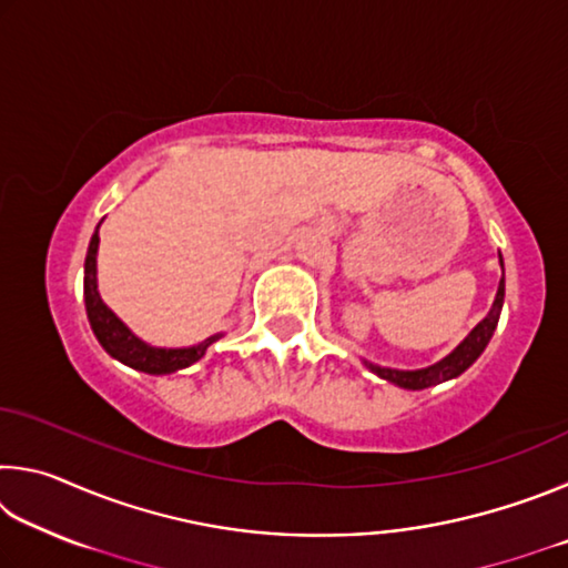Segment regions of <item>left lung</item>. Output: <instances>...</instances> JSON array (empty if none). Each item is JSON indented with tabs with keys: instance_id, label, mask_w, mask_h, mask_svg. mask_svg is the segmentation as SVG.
I'll return each mask as SVG.
<instances>
[{
	"instance_id": "1",
	"label": "left lung",
	"mask_w": 568,
	"mask_h": 568,
	"mask_svg": "<svg viewBox=\"0 0 568 568\" xmlns=\"http://www.w3.org/2000/svg\"><path fill=\"white\" fill-rule=\"evenodd\" d=\"M501 305H504V283L498 285V293H496V301L494 307L488 311V315L484 321H480L474 331H470L468 338L458 345V348L444 358L436 365H430V368H423V371H390V368H378V365H371L368 368L373 373H378L381 378H386L390 383H396L400 388H410V390H420V388H428V386H436L440 381H448V378H456L464 373L470 363H474L484 348L491 341V335L496 331V323H498V313H501Z\"/></svg>"
}]
</instances>
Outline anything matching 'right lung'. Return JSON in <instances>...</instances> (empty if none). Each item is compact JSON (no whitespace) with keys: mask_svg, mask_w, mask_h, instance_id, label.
I'll use <instances>...</instances> for the list:
<instances>
[{"mask_svg":"<svg viewBox=\"0 0 568 568\" xmlns=\"http://www.w3.org/2000/svg\"><path fill=\"white\" fill-rule=\"evenodd\" d=\"M98 245L100 235L98 230H94L88 257H84V305H88V318L102 348L108 351L112 358L130 365V368L152 373V376L175 373L203 358L205 351L220 338V335H213V338H207L200 345H192V348H150L148 343L134 338V335L124 328V323L102 303V297L98 293Z\"/></svg>","mask_w":568,"mask_h":568,"instance_id":"1","label":"right lung"}]
</instances>
